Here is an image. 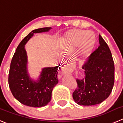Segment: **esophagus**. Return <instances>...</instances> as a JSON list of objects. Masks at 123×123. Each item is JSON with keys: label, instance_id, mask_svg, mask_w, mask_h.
<instances>
[{"label": "esophagus", "instance_id": "1", "mask_svg": "<svg viewBox=\"0 0 123 123\" xmlns=\"http://www.w3.org/2000/svg\"><path fill=\"white\" fill-rule=\"evenodd\" d=\"M72 65L70 63L68 64H64L61 67V73L63 74H67V73H69L70 71L72 70Z\"/></svg>", "mask_w": 123, "mask_h": 123}]
</instances>
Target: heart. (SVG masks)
Masks as SVG:
<instances>
[{"label": "heart", "mask_w": 123, "mask_h": 123, "mask_svg": "<svg viewBox=\"0 0 123 123\" xmlns=\"http://www.w3.org/2000/svg\"><path fill=\"white\" fill-rule=\"evenodd\" d=\"M70 40L74 45H81L85 51H89L95 43V36L92 32L76 30L71 34Z\"/></svg>", "instance_id": "obj_1"}]
</instances>
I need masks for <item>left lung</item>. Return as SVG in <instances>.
<instances>
[{
  "label": "left lung",
  "instance_id": "8db88e82",
  "mask_svg": "<svg viewBox=\"0 0 123 123\" xmlns=\"http://www.w3.org/2000/svg\"><path fill=\"white\" fill-rule=\"evenodd\" d=\"M99 43L82 66L85 78L76 80L78 86L73 98L79 105L100 104L108 98L113 89L115 67L112 53L100 34Z\"/></svg>",
  "mask_w": 123,
  "mask_h": 123
}]
</instances>
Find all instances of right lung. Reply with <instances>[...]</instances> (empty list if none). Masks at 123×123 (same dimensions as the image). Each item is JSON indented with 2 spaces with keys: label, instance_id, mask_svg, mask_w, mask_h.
Segmentation results:
<instances>
[{
  "label": "right lung",
  "instance_id": "right-lung-1",
  "mask_svg": "<svg viewBox=\"0 0 123 123\" xmlns=\"http://www.w3.org/2000/svg\"><path fill=\"white\" fill-rule=\"evenodd\" d=\"M51 27L34 30L23 39L11 60L8 75L10 90L16 99L22 104L41 107L51 101V93L58 82V66L45 67L37 81L31 80L27 70V55L25 45L34 33L49 31Z\"/></svg>",
  "mask_w": 123,
  "mask_h": 123
}]
</instances>
